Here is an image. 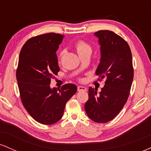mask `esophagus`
I'll list each match as a JSON object with an SVG mask.
<instances>
[{"mask_svg": "<svg viewBox=\"0 0 151 151\" xmlns=\"http://www.w3.org/2000/svg\"><path fill=\"white\" fill-rule=\"evenodd\" d=\"M77 90H78V91H86V88L84 87V86H79L77 87Z\"/></svg>", "mask_w": 151, "mask_h": 151, "instance_id": "34e87169", "label": "esophagus"}]
</instances>
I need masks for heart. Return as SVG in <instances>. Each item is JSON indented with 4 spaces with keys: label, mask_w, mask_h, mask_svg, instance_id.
<instances>
[{
    "label": "heart",
    "mask_w": 151,
    "mask_h": 151,
    "mask_svg": "<svg viewBox=\"0 0 151 151\" xmlns=\"http://www.w3.org/2000/svg\"><path fill=\"white\" fill-rule=\"evenodd\" d=\"M75 48L77 50V52L79 55L82 53H86V52H91V47L89 43L85 42L84 40H79L77 42L75 43ZM65 53V51H62L60 52V55H59V60H60V59L63 55V54Z\"/></svg>",
    "instance_id": "1"
}]
</instances>
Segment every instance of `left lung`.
<instances>
[{"instance_id":"left-lung-1","label":"left lung","mask_w":151,"mask_h":151,"mask_svg":"<svg viewBox=\"0 0 151 151\" xmlns=\"http://www.w3.org/2000/svg\"><path fill=\"white\" fill-rule=\"evenodd\" d=\"M101 45V61L96 74L105 85L97 93L89 88V99L84 109L87 116L96 123L113 120L127 101L133 79L132 55L127 42L109 30L94 33Z\"/></svg>"}]
</instances>
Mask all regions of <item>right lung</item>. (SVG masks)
Segmentation results:
<instances>
[{"label": "right lung", "instance_id": "1", "mask_svg": "<svg viewBox=\"0 0 151 151\" xmlns=\"http://www.w3.org/2000/svg\"><path fill=\"white\" fill-rule=\"evenodd\" d=\"M63 37L54 32L32 37L19 55L16 79L22 104L35 120L44 125L62 119L66 103L77 90L73 84L60 89L50 86L51 79L60 72L56 51Z\"/></svg>", "mask_w": 151, "mask_h": 151}]
</instances>
